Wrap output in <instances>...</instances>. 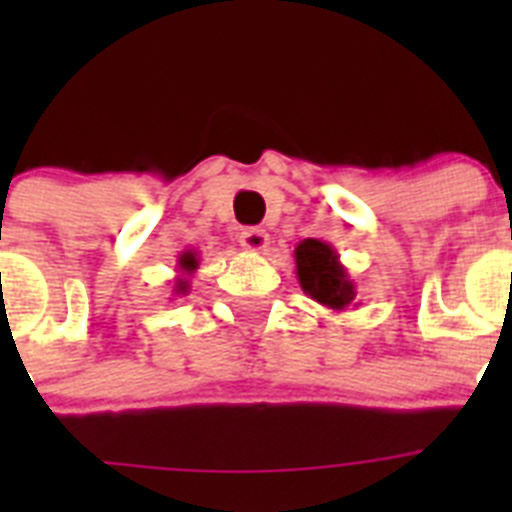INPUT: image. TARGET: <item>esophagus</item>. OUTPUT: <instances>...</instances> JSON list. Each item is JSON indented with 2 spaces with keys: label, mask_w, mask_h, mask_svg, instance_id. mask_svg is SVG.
<instances>
[{
  "label": "esophagus",
  "mask_w": 512,
  "mask_h": 512,
  "mask_svg": "<svg viewBox=\"0 0 512 512\" xmlns=\"http://www.w3.org/2000/svg\"><path fill=\"white\" fill-rule=\"evenodd\" d=\"M238 243H241L246 251L261 253V251H266V246H269V233L261 228H246L241 233V238H238Z\"/></svg>",
  "instance_id": "1"
}]
</instances>
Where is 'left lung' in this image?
<instances>
[{
	"instance_id": "1",
	"label": "left lung",
	"mask_w": 512,
	"mask_h": 512,
	"mask_svg": "<svg viewBox=\"0 0 512 512\" xmlns=\"http://www.w3.org/2000/svg\"><path fill=\"white\" fill-rule=\"evenodd\" d=\"M297 279L305 295L325 305L328 310H348L356 307V284L348 277L346 266L341 264V256L330 243L318 238H305L295 248Z\"/></svg>"
}]
</instances>
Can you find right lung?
I'll return each mask as SVG.
<instances>
[{"mask_svg":"<svg viewBox=\"0 0 512 512\" xmlns=\"http://www.w3.org/2000/svg\"><path fill=\"white\" fill-rule=\"evenodd\" d=\"M197 269H200V256H197V251H184L182 256H179V261H176L179 277H176V284H174V295H187L189 277H192Z\"/></svg>","mask_w":512,"mask_h":512,"instance_id":"1","label":"right lung"}]
</instances>
